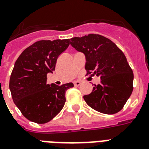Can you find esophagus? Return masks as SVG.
I'll return each mask as SVG.
<instances>
[{"instance_id": "obj_1", "label": "esophagus", "mask_w": 149, "mask_h": 149, "mask_svg": "<svg viewBox=\"0 0 149 149\" xmlns=\"http://www.w3.org/2000/svg\"><path fill=\"white\" fill-rule=\"evenodd\" d=\"M73 84H74L75 86H79L81 85V82H79V81H75L73 82Z\"/></svg>"}]
</instances>
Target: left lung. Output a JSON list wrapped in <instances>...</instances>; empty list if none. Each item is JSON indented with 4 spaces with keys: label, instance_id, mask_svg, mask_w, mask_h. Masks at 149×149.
Instances as JSON below:
<instances>
[{
    "label": "left lung",
    "instance_id": "1",
    "mask_svg": "<svg viewBox=\"0 0 149 149\" xmlns=\"http://www.w3.org/2000/svg\"><path fill=\"white\" fill-rule=\"evenodd\" d=\"M70 45L86 56L87 74L93 72L101 78V83L83 96L87 104L106 114L119 112L133 89V72L123 51L112 41L96 34L72 38Z\"/></svg>",
    "mask_w": 149,
    "mask_h": 149
}]
</instances>
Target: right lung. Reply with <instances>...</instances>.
Here are the masks:
<instances>
[{
    "label": "right lung",
    "instance_id": "1",
    "mask_svg": "<svg viewBox=\"0 0 149 149\" xmlns=\"http://www.w3.org/2000/svg\"><path fill=\"white\" fill-rule=\"evenodd\" d=\"M69 45L70 39L38 41L22 51L16 61L9 87L13 102L29 120L47 123L64 106L65 92L73 84H47V74L55 70L57 57Z\"/></svg>",
    "mask_w": 149,
    "mask_h": 149
}]
</instances>
